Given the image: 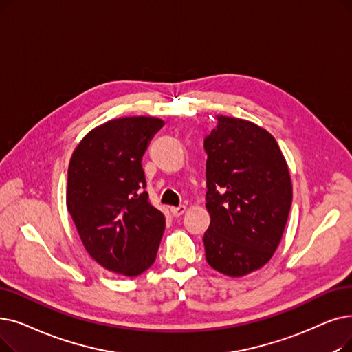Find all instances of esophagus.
<instances>
[{
    "instance_id": "1",
    "label": "esophagus",
    "mask_w": 352,
    "mask_h": 352,
    "mask_svg": "<svg viewBox=\"0 0 352 352\" xmlns=\"http://www.w3.org/2000/svg\"><path fill=\"white\" fill-rule=\"evenodd\" d=\"M186 210H187V207H186V206L171 207V212H173V216H174V217H179V216H182V214L186 212Z\"/></svg>"
}]
</instances>
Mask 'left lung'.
I'll return each instance as SVG.
<instances>
[{"mask_svg": "<svg viewBox=\"0 0 352 352\" xmlns=\"http://www.w3.org/2000/svg\"><path fill=\"white\" fill-rule=\"evenodd\" d=\"M208 265L232 278L265 266L278 249L292 204L286 161L273 136L249 120L217 116L204 138Z\"/></svg>", "mask_w": 352, "mask_h": 352, "instance_id": "1", "label": "left lung"}]
</instances>
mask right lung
<instances>
[{"instance_id":"right-lung-1","label":"right lung","mask_w":352,"mask_h":352,"mask_svg":"<svg viewBox=\"0 0 352 352\" xmlns=\"http://www.w3.org/2000/svg\"><path fill=\"white\" fill-rule=\"evenodd\" d=\"M164 126L119 118L90 131L67 173V210L87 253L104 269L138 276L155 262L165 216L149 203L142 157Z\"/></svg>"}]
</instances>
